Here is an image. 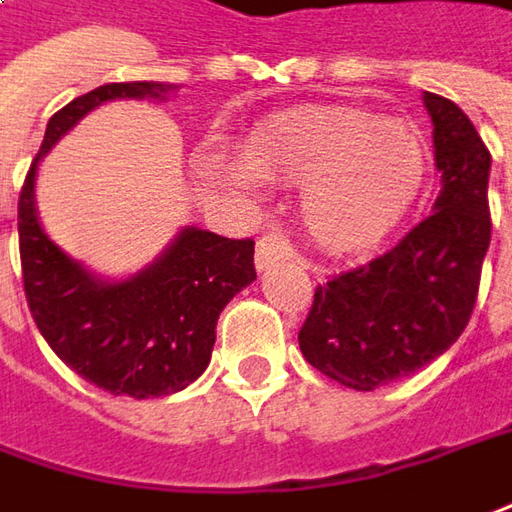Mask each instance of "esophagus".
I'll list each match as a JSON object with an SVG mask.
<instances>
[{"label":"esophagus","mask_w":512,"mask_h":512,"mask_svg":"<svg viewBox=\"0 0 512 512\" xmlns=\"http://www.w3.org/2000/svg\"><path fill=\"white\" fill-rule=\"evenodd\" d=\"M292 250L287 245V239H281L278 234H264L256 245V270H267L276 262H284L290 259Z\"/></svg>","instance_id":"obj_1"}]
</instances>
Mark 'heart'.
<instances>
[{"mask_svg":"<svg viewBox=\"0 0 512 512\" xmlns=\"http://www.w3.org/2000/svg\"><path fill=\"white\" fill-rule=\"evenodd\" d=\"M242 161L222 164V181L234 192H253V175L303 186V228L334 256L376 248L393 234L429 175L421 130L359 108L273 116L250 130Z\"/></svg>","mask_w":512,"mask_h":512,"instance_id":"obj_1","label":"heart"}]
</instances>
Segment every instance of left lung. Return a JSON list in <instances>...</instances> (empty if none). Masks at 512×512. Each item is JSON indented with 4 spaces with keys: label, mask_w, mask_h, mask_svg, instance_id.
I'll use <instances>...</instances> for the list:
<instances>
[{
    "label": "left lung",
    "mask_w": 512,
    "mask_h": 512,
    "mask_svg": "<svg viewBox=\"0 0 512 512\" xmlns=\"http://www.w3.org/2000/svg\"><path fill=\"white\" fill-rule=\"evenodd\" d=\"M440 195L396 248L317 287L298 343L306 362L376 390L446 354L468 326L491 245V153L471 119L424 91Z\"/></svg>",
    "instance_id": "left-lung-1"
}]
</instances>
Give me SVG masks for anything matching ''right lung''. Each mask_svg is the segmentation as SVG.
Instances as JSON below:
<instances>
[{
    "label": "right lung",
    "instance_id": "1",
    "mask_svg": "<svg viewBox=\"0 0 512 512\" xmlns=\"http://www.w3.org/2000/svg\"><path fill=\"white\" fill-rule=\"evenodd\" d=\"M178 86L105 83L49 119L44 144L19 195L24 292L38 331L58 357L105 393L158 398L209 368L217 317L253 284V239H228L183 225L167 248L128 278L97 276L49 239L35 206L41 158L102 102L167 100Z\"/></svg>",
    "mask_w": 512,
    "mask_h": 512
}]
</instances>
